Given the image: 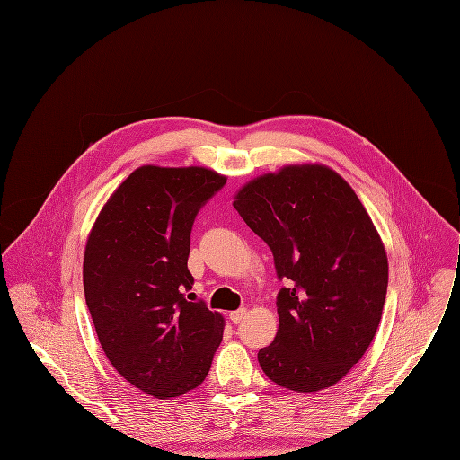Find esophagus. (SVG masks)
Instances as JSON below:
<instances>
[{"instance_id": "esophagus-1", "label": "esophagus", "mask_w": 460, "mask_h": 460, "mask_svg": "<svg viewBox=\"0 0 460 460\" xmlns=\"http://www.w3.org/2000/svg\"><path fill=\"white\" fill-rule=\"evenodd\" d=\"M244 316H246V309H237V311H232V313H230V320H232L234 323H241V322L244 320Z\"/></svg>"}]
</instances>
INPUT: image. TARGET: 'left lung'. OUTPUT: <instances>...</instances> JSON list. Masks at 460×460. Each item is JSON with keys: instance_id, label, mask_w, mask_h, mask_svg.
<instances>
[{"instance_id": "obj_1", "label": "left lung", "mask_w": 460, "mask_h": 460, "mask_svg": "<svg viewBox=\"0 0 460 460\" xmlns=\"http://www.w3.org/2000/svg\"><path fill=\"white\" fill-rule=\"evenodd\" d=\"M270 246L279 331L257 358L295 392L338 383L368 349L388 286L383 243L350 185L323 165H289L244 185L234 201Z\"/></svg>"}]
</instances>
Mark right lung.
Returning a JSON list of instances; mask_svg holds the SVG:
<instances>
[{"label":"right lung","instance_id":"add662e5","mask_svg":"<svg viewBox=\"0 0 460 460\" xmlns=\"http://www.w3.org/2000/svg\"><path fill=\"white\" fill-rule=\"evenodd\" d=\"M226 178L203 167L144 165L101 210L84 252V295L99 341L138 390L178 397L199 386L225 320L189 302L190 232Z\"/></svg>","mask_w":460,"mask_h":460}]
</instances>
